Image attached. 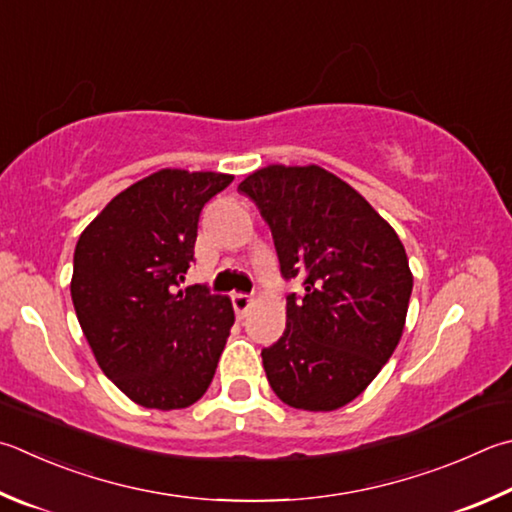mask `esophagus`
<instances>
[{
  "instance_id": "34e87169",
  "label": "esophagus",
  "mask_w": 512,
  "mask_h": 512,
  "mask_svg": "<svg viewBox=\"0 0 512 512\" xmlns=\"http://www.w3.org/2000/svg\"><path fill=\"white\" fill-rule=\"evenodd\" d=\"M230 300H232V306H235V313L239 315V318H244L246 311L250 309V304H253V297H250L248 293H232Z\"/></svg>"
}]
</instances>
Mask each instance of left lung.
Listing matches in <instances>:
<instances>
[{
    "label": "left lung",
    "instance_id": "1",
    "mask_svg": "<svg viewBox=\"0 0 512 512\" xmlns=\"http://www.w3.org/2000/svg\"><path fill=\"white\" fill-rule=\"evenodd\" d=\"M273 232L286 329L262 349L280 401L309 412L351 403L403 336L412 273L394 228L336 174L318 165H268L239 183Z\"/></svg>",
    "mask_w": 512,
    "mask_h": 512
}]
</instances>
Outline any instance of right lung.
I'll use <instances>...</instances> for the list:
<instances>
[{
	"instance_id": "right-lung-1",
	"label": "right lung",
	"mask_w": 512,
	"mask_h": 512,
	"mask_svg": "<svg viewBox=\"0 0 512 512\" xmlns=\"http://www.w3.org/2000/svg\"><path fill=\"white\" fill-rule=\"evenodd\" d=\"M230 174L161 170L129 185L82 232L71 300L100 369L150 410L197 403L215 376L235 311L206 284L181 288L199 217Z\"/></svg>"
}]
</instances>
